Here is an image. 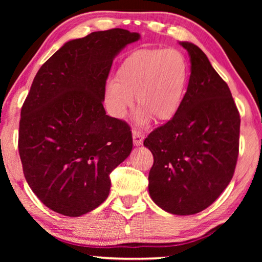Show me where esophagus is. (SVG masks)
Wrapping results in <instances>:
<instances>
[{"mask_svg": "<svg viewBox=\"0 0 262 262\" xmlns=\"http://www.w3.org/2000/svg\"><path fill=\"white\" fill-rule=\"evenodd\" d=\"M132 137H134V144L135 145H141L143 143V139H144V135H143L141 131L134 130V131H132Z\"/></svg>", "mask_w": 262, "mask_h": 262, "instance_id": "34e87169", "label": "esophagus"}]
</instances>
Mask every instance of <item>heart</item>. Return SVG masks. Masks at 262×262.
<instances>
[{
    "label": "heart",
    "instance_id": "b5f03b06",
    "mask_svg": "<svg viewBox=\"0 0 262 262\" xmlns=\"http://www.w3.org/2000/svg\"><path fill=\"white\" fill-rule=\"evenodd\" d=\"M188 67L175 49L141 50L128 57L118 73V81L106 84L105 98L110 112L123 118L134 103L139 108L136 120L145 125L154 116L164 120L173 117L184 98Z\"/></svg>",
    "mask_w": 262,
    "mask_h": 262
}]
</instances>
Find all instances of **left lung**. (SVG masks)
I'll return each instance as SVG.
<instances>
[{
	"label": "left lung",
	"instance_id": "obj_1",
	"mask_svg": "<svg viewBox=\"0 0 262 262\" xmlns=\"http://www.w3.org/2000/svg\"><path fill=\"white\" fill-rule=\"evenodd\" d=\"M191 57L187 92L174 117L144 139L154 156L149 193L167 212L187 216L209 207L227 188L238 157L239 113L228 84L205 53Z\"/></svg>",
	"mask_w": 262,
	"mask_h": 262
}]
</instances>
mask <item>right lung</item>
<instances>
[{
  "label": "right lung",
  "instance_id": "add662e5",
  "mask_svg": "<svg viewBox=\"0 0 262 262\" xmlns=\"http://www.w3.org/2000/svg\"><path fill=\"white\" fill-rule=\"evenodd\" d=\"M138 33L93 32L64 44L35 75L23 108L19 154L25 179L57 213L78 217L110 194V174L132 150L127 123L106 114L113 58Z\"/></svg>",
  "mask_w": 262,
  "mask_h": 262
}]
</instances>
